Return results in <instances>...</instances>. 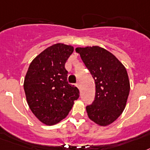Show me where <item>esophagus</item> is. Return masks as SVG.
I'll return each instance as SVG.
<instances>
[{
  "label": "esophagus",
  "mask_w": 150,
  "mask_h": 150,
  "mask_svg": "<svg viewBox=\"0 0 150 150\" xmlns=\"http://www.w3.org/2000/svg\"><path fill=\"white\" fill-rule=\"evenodd\" d=\"M76 87H77L78 89H80V83H76Z\"/></svg>",
  "instance_id": "1"
}]
</instances>
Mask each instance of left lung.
Masks as SVG:
<instances>
[{
  "instance_id": "1",
  "label": "left lung",
  "mask_w": 150,
  "mask_h": 150,
  "mask_svg": "<svg viewBox=\"0 0 150 150\" xmlns=\"http://www.w3.org/2000/svg\"><path fill=\"white\" fill-rule=\"evenodd\" d=\"M76 51L96 85L94 101L86 107L88 117L106 127L120 116L127 105L130 90L127 70L112 53L99 46L76 47Z\"/></svg>"
}]
</instances>
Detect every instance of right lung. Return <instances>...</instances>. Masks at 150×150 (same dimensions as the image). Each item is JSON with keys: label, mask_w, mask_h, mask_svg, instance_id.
Wrapping results in <instances>:
<instances>
[{"label": "right lung", "mask_w": 150, "mask_h": 150, "mask_svg": "<svg viewBox=\"0 0 150 150\" xmlns=\"http://www.w3.org/2000/svg\"><path fill=\"white\" fill-rule=\"evenodd\" d=\"M74 47L57 43L36 57L26 74L23 89L33 115L44 124L52 126L66 118L79 90L67 82L65 64Z\"/></svg>", "instance_id": "1"}]
</instances>
